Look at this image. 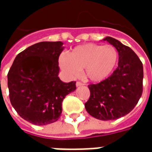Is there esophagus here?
Masks as SVG:
<instances>
[{"label":"esophagus","mask_w":152,"mask_h":152,"mask_svg":"<svg viewBox=\"0 0 152 152\" xmlns=\"http://www.w3.org/2000/svg\"><path fill=\"white\" fill-rule=\"evenodd\" d=\"M76 86H77V87H78V86H84V84H83L82 82H80V81H77V82H76Z\"/></svg>","instance_id":"34e87169"}]
</instances>
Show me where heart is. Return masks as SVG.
Instances as JSON below:
<instances>
[{"mask_svg": "<svg viewBox=\"0 0 152 152\" xmlns=\"http://www.w3.org/2000/svg\"><path fill=\"white\" fill-rule=\"evenodd\" d=\"M117 50L111 45H102L89 43L76 47L67 54L60 57L62 69L71 76H76L80 70L87 79L100 82L108 78L117 63Z\"/></svg>", "mask_w": 152, "mask_h": 152, "instance_id": "1", "label": "heart"}]
</instances>
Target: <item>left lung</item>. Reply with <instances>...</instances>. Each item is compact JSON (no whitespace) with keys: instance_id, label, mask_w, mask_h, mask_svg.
<instances>
[{"instance_id":"obj_1","label":"left lung","mask_w":152,"mask_h":152,"mask_svg":"<svg viewBox=\"0 0 152 152\" xmlns=\"http://www.w3.org/2000/svg\"><path fill=\"white\" fill-rule=\"evenodd\" d=\"M104 40L117 50L118 67L107 79L88 86L90 96L85 107L93 117L114 121L129 114L139 101L143 89V66L129 47L110 37Z\"/></svg>"}]
</instances>
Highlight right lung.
Segmentation results:
<instances>
[{
    "mask_svg": "<svg viewBox=\"0 0 152 152\" xmlns=\"http://www.w3.org/2000/svg\"><path fill=\"white\" fill-rule=\"evenodd\" d=\"M61 41L32 45L15 58L8 72L10 100L25 121L36 125L57 121L62 102L76 89V81L63 82L58 77Z\"/></svg>",
    "mask_w": 152,
    "mask_h": 152,
    "instance_id": "1",
    "label": "right lung"
}]
</instances>
